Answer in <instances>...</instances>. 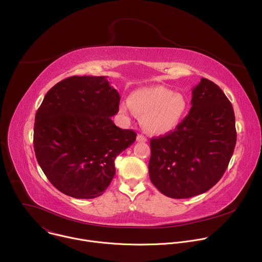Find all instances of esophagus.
<instances>
[{"label": "esophagus", "instance_id": "34e87169", "mask_svg": "<svg viewBox=\"0 0 262 262\" xmlns=\"http://www.w3.org/2000/svg\"><path fill=\"white\" fill-rule=\"evenodd\" d=\"M137 141H138V142H146L147 139H146L143 135H140V134H139V135L137 136Z\"/></svg>", "mask_w": 262, "mask_h": 262}]
</instances>
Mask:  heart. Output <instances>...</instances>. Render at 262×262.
Instances as JSON below:
<instances>
[{"label":"heart","instance_id":"heart-1","mask_svg":"<svg viewBox=\"0 0 262 262\" xmlns=\"http://www.w3.org/2000/svg\"><path fill=\"white\" fill-rule=\"evenodd\" d=\"M188 108L185 97L163 86L143 87L129 95L128 102L119 105L120 113L127 119L135 114L142 117L144 129L151 135H165L182 120Z\"/></svg>","mask_w":262,"mask_h":262}]
</instances>
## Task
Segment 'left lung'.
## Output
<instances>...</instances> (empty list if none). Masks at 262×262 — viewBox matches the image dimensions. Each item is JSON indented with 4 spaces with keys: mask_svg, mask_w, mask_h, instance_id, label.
I'll list each match as a JSON object with an SVG mask.
<instances>
[{
    "mask_svg": "<svg viewBox=\"0 0 262 262\" xmlns=\"http://www.w3.org/2000/svg\"><path fill=\"white\" fill-rule=\"evenodd\" d=\"M192 107L176 128L150 140L149 177L170 198L207 192L225 173L236 144L231 102L213 82L202 78L192 91Z\"/></svg>",
    "mask_w": 262,
    "mask_h": 262,
    "instance_id": "1",
    "label": "left lung"
}]
</instances>
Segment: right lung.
Segmentation results:
<instances>
[{
	"instance_id": "1",
	"label": "right lung",
	"mask_w": 262,
	"mask_h": 262,
	"mask_svg": "<svg viewBox=\"0 0 262 262\" xmlns=\"http://www.w3.org/2000/svg\"><path fill=\"white\" fill-rule=\"evenodd\" d=\"M120 95L105 77H70L46 94L34 124L35 156L61 193L78 199L103 194L116 157L137 138L115 125Z\"/></svg>"
}]
</instances>
